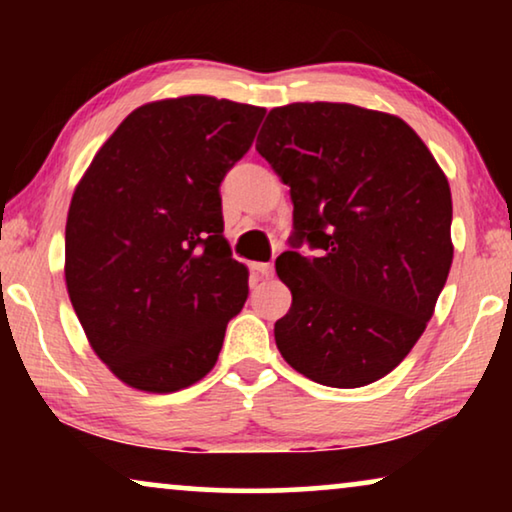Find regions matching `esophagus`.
<instances>
[{"mask_svg": "<svg viewBox=\"0 0 512 512\" xmlns=\"http://www.w3.org/2000/svg\"><path fill=\"white\" fill-rule=\"evenodd\" d=\"M251 270L258 272L261 277H272L275 275V265L272 263H251Z\"/></svg>", "mask_w": 512, "mask_h": 512, "instance_id": "1", "label": "esophagus"}]
</instances>
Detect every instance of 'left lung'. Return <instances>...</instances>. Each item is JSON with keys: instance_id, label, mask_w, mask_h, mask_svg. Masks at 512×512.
Returning <instances> with one entry per match:
<instances>
[{"instance_id": "left-lung-1", "label": "left lung", "mask_w": 512, "mask_h": 512, "mask_svg": "<svg viewBox=\"0 0 512 512\" xmlns=\"http://www.w3.org/2000/svg\"><path fill=\"white\" fill-rule=\"evenodd\" d=\"M256 151L293 202L291 249L275 263L293 296L277 349L324 387L380 380L415 347L450 275L443 170L401 118L338 102L272 109Z\"/></svg>"}]
</instances>
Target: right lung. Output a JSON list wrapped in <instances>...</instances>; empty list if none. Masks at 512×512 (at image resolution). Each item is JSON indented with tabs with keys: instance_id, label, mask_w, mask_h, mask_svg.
<instances>
[{
	"instance_id": "add662e5",
	"label": "right lung",
	"mask_w": 512,
	"mask_h": 512,
	"mask_svg": "<svg viewBox=\"0 0 512 512\" xmlns=\"http://www.w3.org/2000/svg\"><path fill=\"white\" fill-rule=\"evenodd\" d=\"M265 109L207 95L160 100L118 125L76 186L69 300L90 347L130 387L170 394L219 359L249 272L223 237L219 186Z\"/></svg>"
}]
</instances>
